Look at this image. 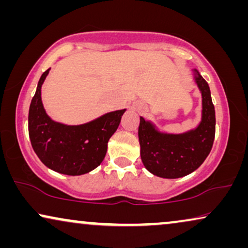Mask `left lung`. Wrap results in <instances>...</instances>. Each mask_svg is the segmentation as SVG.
<instances>
[{
    "instance_id": "obj_1",
    "label": "left lung",
    "mask_w": 248,
    "mask_h": 248,
    "mask_svg": "<svg viewBox=\"0 0 248 248\" xmlns=\"http://www.w3.org/2000/svg\"><path fill=\"white\" fill-rule=\"evenodd\" d=\"M202 93V121L195 130L183 134H165L140 117L139 141L141 159L151 174L162 178H179L203 164L211 151L216 134V111L209 84L194 70Z\"/></svg>"
}]
</instances>
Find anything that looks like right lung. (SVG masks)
<instances>
[{
    "label": "right lung",
    "instance_id": "1",
    "mask_svg": "<svg viewBox=\"0 0 248 248\" xmlns=\"http://www.w3.org/2000/svg\"><path fill=\"white\" fill-rule=\"evenodd\" d=\"M49 70L40 77L29 108L28 130L32 149L43 164L53 170L71 176L87 174L103 162L108 141L117 130L125 109L74 126L52 121L44 109L40 91Z\"/></svg>",
    "mask_w": 248,
    "mask_h": 248
}]
</instances>
